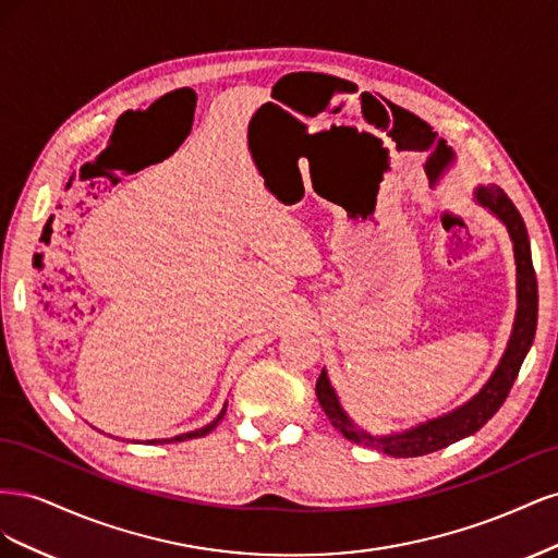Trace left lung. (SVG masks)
I'll list each match as a JSON object with an SVG mask.
<instances>
[{"label": "left lung", "instance_id": "8db88e82", "mask_svg": "<svg viewBox=\"0 0 558 558\" xmlns=\"http://www.w3.org/2000/svg\"><path fill=\"white\" fill-rule=\"evenodd\" d=\"M475 199L477 205L492 211L498 221L508 228L517 263V314L508 349H505L498 367L494 369L492 379L482 386V391L475 398H470L465 404H461V408L393 435H373L353 424L349 414L342 410L335 388L330 386L328 373L320 369V377L316 379V398L326 416L330 418V424L340 430L347 440L384 451L388 456H396V459H412V456H424L437 449H445L453 442L463 440V437L477 433L486 421L500 410L505 398H508L510 388L519 375V367L523 359H526L535 337L537 279L531 260L529 232L526 226H523L521 214L512 205V199L505 195V191L498 189V185H477Z\"/></svg>", "mask_w": 558, "mask_h": 558}]
</instances>
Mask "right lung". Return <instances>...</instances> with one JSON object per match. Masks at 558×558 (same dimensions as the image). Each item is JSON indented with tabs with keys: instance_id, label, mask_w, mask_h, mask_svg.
Masks as SVG:
<instances>
[{
	"instance_id": "add662e5",
	"label": "right lung",
	"mask_w": 558,
	"mask_h": 558,
	"mask_svg": "<svg viewBox=\"0 0 558 558\" xmlns=\"http://www.w3.org/2000/svg\"><path fill=\"white\" fill-rule=\"evenodd\" d=\"M226 408H228V404H223V410H221V414H218L214 421H211V424H207L205 428H197V430H191V433H183V435H177V437H167V440H150V442H154V445H162V442H183V440H193V437H205L207 433H211L218 424H221V418L226 416Z\"/></svg>"
}]
</instances>
